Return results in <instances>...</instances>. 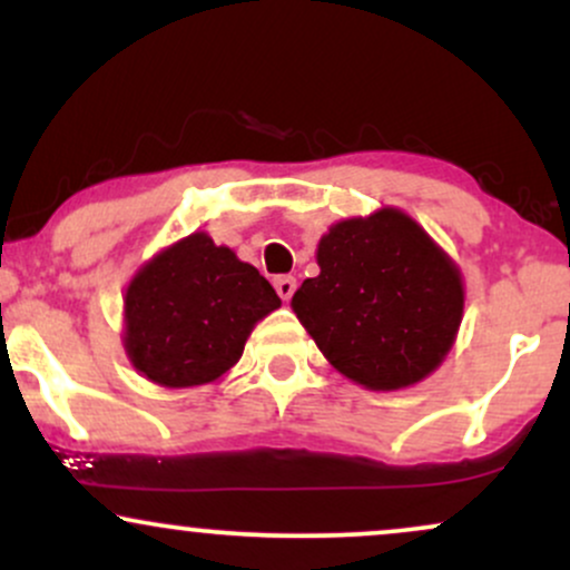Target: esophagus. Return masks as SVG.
Wrapping results in <instances>:
<instances>
[{
	"label": "esophagus",
	"instance_id": "obj_1",
	"mask_svg": "<svg viewBox=\"0 0 570 570\" xmlns=\"http://www.w3.org/2000/svg\"><path fill=\"white\" fill-rule=\"evenodd\" d=\"M273 284H276L278 297L284 299V303H289L294 289H297V278H294V276H278L276 281H273Z\"/></svg>",
	"mask_w": 570,
	"mask_h": 570
}]
</instances>
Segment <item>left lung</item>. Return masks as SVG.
I'll list each match as a JSON object with an SVG mask.
<instances>
[{
	"instance_id": "8db88e82",
	"label": "left lung",
	"mask_w": 570,
	"mask_h": 570,
	"mask_svg": "<svg viewBox=\"0 0 570 570\" xmlns=\"http://www.w3.org/2000/svg\"><path fill=\"white\" fill-rule=\"evenodd\" d=\"M318 267L292 307L345 377L394 391L440 367L461 324V273L415 222L394 208L340 222Z\"/></svg>"
}]
</instances>
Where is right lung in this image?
Here are the masks:
<instances>
[{"instance_id": "right-lung-1", "label": "right lung", "mask_w": 570, "mask_h": 570, "mask_svg": "<svg viewBox=\"0 0 570 570\" xmlns=\"http://www.w3.org/2000/svg\"><path fill=\"white\" fill-rule=\"evenodd\" d=\"M278 305L257 267L195 233L130 281L128 356L141 375L168 389L217 381L240 358L254 324Z\"/></svg>"}]
</instances>
